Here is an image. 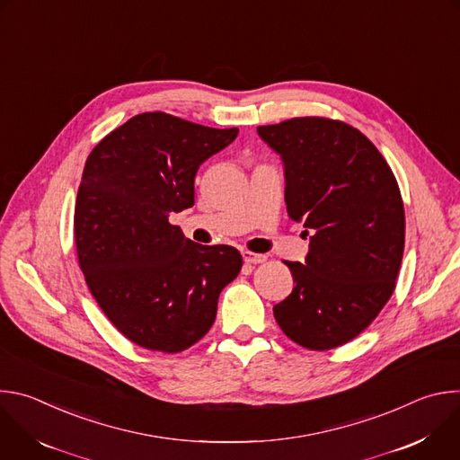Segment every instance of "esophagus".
Masks as SVG:
<instances>
[{
	"instance_id": "esophagus-1",
	"label": "esophagus",
	"mask_w": 460,
	"mask_h": 460,
	"mask_svg": "<svg viewBox=\"0 0 460 460\" xmlns=\"http://www.w3.org/2000/svg\"><path fill=\"white\" fill-rule=\"evenodd\" d=\"M242 256H243V261L245 264H264V261L268 260L266 254H260V252H251V251H242Z\"/></svg>"
}]
</instances>
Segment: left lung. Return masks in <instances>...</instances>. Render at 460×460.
<instances>
[{"label": "left lung", "instance_id": "obj_1", "mask_svg": "<svg viewBox=\"0 0 460 460\" xmlns=\"http://www.w3.org/2000/svg\"><path fill=\"white\" fill-rule=\"evenodd\" d=\"M256 130L280 155L288 215L309 234L304 264L286 261L295 288L273 307L275 318L302 348H339L395 291L406 231L399 183L378 149L344 121L305 116Z\"/></svg>", "mask_w": 460, "mask_h": 460}]
</instances>
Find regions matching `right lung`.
I'll list each match as a JSON object with an SVG mask.
<instances>
[{"label":"right lung","instance_id":"right-lung-1","mask_svg":"<svg viewBox=\"0 0 460 460\" xmlns=\"http://www.w3.org/2000/svg\"><path fill=\"white\" fill-rule=\"evenodd\" d=\"M238 128L144 112L89 155L75 208L85 282L116 330L146 349L180 353L217 318L222 289L242 270L231 245H200L169 222L194 204V176Z\"/></svg>","mask_w":460,"mask_h":460}]
</instances>
